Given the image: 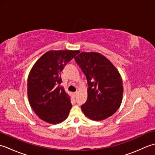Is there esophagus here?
I'll list each match as a JSON object with an SVG mask.
<instances>
[{
  "instance_id": "34e87169",
  "label": "esophagus",
  "mask_w": 155,
  "mask_h": 155,
  "mask_svg": "<svg viewBox=\"0 0 155 155\" xmlns=\"http://www.w3.org/2000/svg\"><path fill=\"white\" fill-rule=\"evenodd\" d=\"M77 92H75V93H73V96H74V98H76V97H77Z\"/></svg>"
}]
</instances>
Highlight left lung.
Returning <instances> with one entry per match:
<instances>
[{
  "instance_id": "left-lung-1",
  "label": "left lung",
  "mask_w": 155,
  "mask_h": 155,
  "mask_svg": "<svg viewBox=\"0 0 155 155\" xmlns=\"http://www.w3.org/2000/svg\"><path fill=\"white\" fill-rule=\"evenodd\" d=\"M87 78V101L81 105L84 115L94 120L110 117L120 107L123 93L120 74L108 59L97 52H83L74 58Z\"/></svg>"
}]
</instances>
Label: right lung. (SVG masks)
Segmentation results:
<instances>
[{"instance_id": "right-lung-1", "label": "right lung", "mask_w": 155, "mask_h": 155, "mask_svg": "<svg viewBox=\"0 0 155 155\" xmlns=\"http://www.w3.org/2000/svg\"><path fill=\"white\" fill-rule=\"evenodd\" d=\"M79 51H50L34 64L29 73L27 93L29 103L41 119L58 124L68 117L70 97L61 86V72Z\"/></svg>"}]
</instances>
